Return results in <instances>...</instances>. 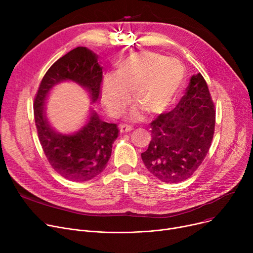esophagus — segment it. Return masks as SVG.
I'll list each match as a JSON object with an SVG mask.
<instances>
[{
	"instance_id": "obj_1",
	"label": "esophagus",
	"mask_w": 253,
	"mask_h": 253,
	"mask_svg": "<svg viewBox=\"0 0 253 253\" xmlns=\"http://www.w3.org/2000/svg\"><path fill=\"white\" fill-rule=\"evenodd\" d=\"M132 129H133L132 128V126L127 125V124H122L121 126H120V132H122V133H124V132H129Z\"/></svg>"
}]
</instances>
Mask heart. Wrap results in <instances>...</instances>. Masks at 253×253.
Listing matches in <instances>:
<instances>
[{
	"mask_svg": "<svg viewBox=\"0 0 253 253\" xmlns=\"http://www.w3.org/2000/svg\"><path fill=\"white\" fill-rule=\"evenodd\" d=\"M183 78V68L176 59L154 52L132 53L117 65L114 75H108L102 84L101 98L114 117L121 116L134 100L150 114L164 112L173 99ZM134 119L141 112L132 114Z\"/></svg>",
	"mask_w": 253,
	"mask_h": 253,
	"instance_id": "1",
	"label": "heart"
}]
</instances>
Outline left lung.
Segmentation results:
<instances>
[{
	"instance_id": "obj_1",
	"label": "left lung",
	"mask_w": 253,
	"mask_h": 253,
	"mask_svg": "<svg viewBox=\"0 0 253 253\" xmlns=\"http://www.w3.org/2000/svg\"><path fill=\"white\" fill-rule=\"evenodd\" d=\"M215 126V105L201 74L191 78L178 104L151 122L152 140L141 154L147 169L161 181L191 177L209 152Z\"/></svg>"
}]
</instances>
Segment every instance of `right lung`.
<instances>
[{
  "label": "right lung",
  "mask_w": 253,
  "mask_h": 253,
  "mask_svg": "<svg viewBox=\"0 0 253 253\" xmlns=\"http://www.w3.org/2000/svg\"><path fill=\"white\" fill-rule=\"evenodd\" d=\"M65 80L85 87L94 102L100 94L102 70L94 53L85 47H77L53 63L46 72L36 93L34 116L48 162L58 174L72 181H86L103 171L118 137L117 124L102 122L93 112L88 123L73 135L53 131L44 114V102L50 89Z\"/></svg>",
  "instance_id": "right-lung-1"
}]
</instances>
